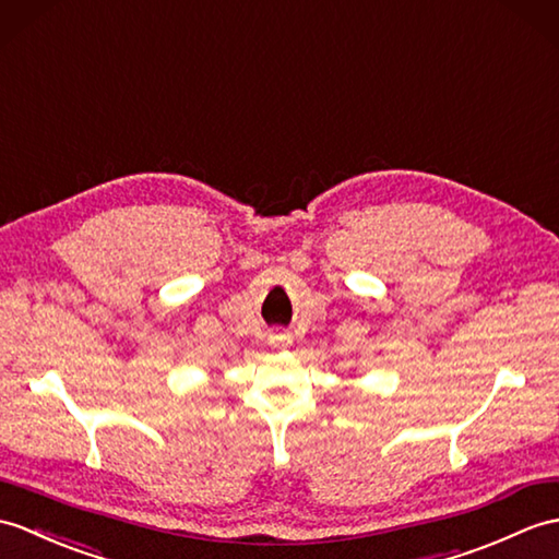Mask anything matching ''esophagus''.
I'll use <instances>...</instances> for the list:
<instances>
[{
  "instance_id": "34e87169",
  "label": "esophagus",
  "mask_w": 559,
  "mask_h": 559,
  "mask_svg": "<svg viewBox=\"0 0 559 559\" xmlns=\"http://www.w3.org/2000/svg\"><path fill=\"white\" fill-rule=\"evenodd\" d=\"M271 343H274V345H290V335H285V333H276L274 338H271Z\"/></svg>"
}]
</instances>
